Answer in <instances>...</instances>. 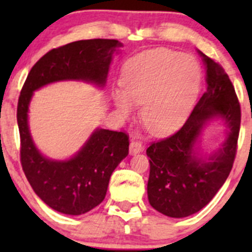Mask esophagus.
<instances>
[{
  "label": "esophagus",
  "instance_id": "obj_1",
  "mask_svg": "<svg viewBox=\"0 0 252 252\" xmlns=\"http://www.w3.org/2000/svg\"><path fill=\"white\" fill-rule=\"evenodd\" d=\"M142 145L141 142L139 141H131L130 142V146H129V152H130V155H136V154H140L142 151Z\"/></svg>",
  "mask_w": 252,
  "mask_h": 252
}]
</instances>
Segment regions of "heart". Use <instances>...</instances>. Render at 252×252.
Segmentation results:
<instances>
[{"instance_id":"b5f03b06","label":"heart","mask_w":252,"mask_h":252,"mask_svg":"<svg viewBox=\"0 0 252 252\" xmlns=\"http://www.w3.org/2000/svg\"><path fill=\"white\" fill-rule=\"evenodd\" d=\"M201 83L199 63L191 56L168 48L146 51L126 63L123 89L112 90L119 116L129 118L141 106L140 121L154 134L173 130L195 102Z\"/></svg>"}]
</instances>
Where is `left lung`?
<instances>
[{
	"instance_id": "8db88e82",
	"label": "left lung",
	"mask_w": 252,
	"mask_h": 252,
	"mask_svg": "<svg viewBox=\"0 0 252 252\" xmlns=\"http://www.w3.org/2000/svg\"><path fill=\"white\" fill-rule=\"evenodd\" d=\"M206 68L207 88L184 126L169 138L147 147L150 177L147 197L159 213L184 218L199 212L213 199L232 171L241 112L234 86L220 64L199 51ZM222 119L227 136L211 155L199 154L198 144L210 121Z\"/></svg>"
}]
</instances>
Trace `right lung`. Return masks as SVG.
<instances>
[{"label":"right lung","instance_id":"obj_1","mask_svg":"<svg viewBox=\"0 0 252 252\" xmlns=\"http://www.w3.org/2000/svg\"><path fill=\"white\" fill-rule=\"evenodd\" d=\"M118 40L93 39L70 42L48 51L28 74L18 101L20 161L35 194L64 215L79 216L103 201L114 169L128 156L129 139L123 131L96 128L74 156L52 159L44 156L29 129V105L34 91L57 81H85L103 89Z\"/></svg>","mask_w":252,"mask_h":252}]
</instances>
